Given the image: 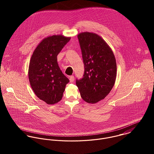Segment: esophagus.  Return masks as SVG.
<instances>
[{
    "label": "esophagus",
    "mask_w": 154,
    "mask_h": 154,
    "mask_svg": "<svg viewBox=\"0 0 154 154\" xmlns=\"http://www.w3.org/2000/svg\"><path fill=\"white\" fill-rule=\"evenodd\" d=\"M69 81L70 82H72L74 81V76H69Z\"/></svg>",
    "instance_id": "34e87169"
}]
</instances>
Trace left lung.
Listing matches in <instances>:
<instances>
[{
	"mask_svg": "<svg viewBox=\"0 0 154 154\" xmlns=\"http://www.w3.org/2000/svg\"><path fill=\"white\" fill-rule=\"evenodd\" d=\"M85 71L76 80L82 98L95 104L105 98L113 87L117 75L116 61L110 46L95 33L84 32L78 35Z\"/></svg>",
	"mask_w": 154,
	"mask_h": 154,
	"instance_id": "1",
	"label": "left lung"
}]
</instances>
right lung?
I'll return each mask as SVG.
<instances>
[{
    "mask_svg": "<svg viewBox=\"0 0 154 154\" xmlns=\"http://www.w3.org/2000/svg\"><path fill=\"white\" fill-rule=\"evenodd\" d=\"M70 40L62 34L44 38L31 56L28 78L35 94L49 105L60 101L66 85L69 82L57 63V56Z\"/></svg>",
    "mask_w": 154,
    "mask_h": 154,
    "instance_id": "add662e5",
    "label": "right lung"
}]
</instances>
